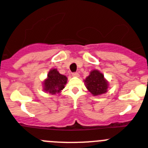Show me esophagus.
<instances>
[{
    "label": "esophagus",
    "mask_w": 148,
    "mask_h": 148,
    "mask_svg": "<svg viewBox=\"0 0 148 148\" xmlns=\"http://www.w3.org/2000/svg\"><path fill=\"white\" fill-rule=\"evenodd\" d=\"M73 77H78L79 76V74L78 72H74L72 74Z\"/></svg>",
    "instance_id": "34e87169"
}]
</instances>
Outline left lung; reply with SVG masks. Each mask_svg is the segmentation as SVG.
<instances>
[{
    "label": "left lung",
    "instance_id": "1",
    "mask_svg": "<svg viewBox=\"0 0 148 148\" xmlns=\"http://www.w3.org/2000/svg\"><path fill=\"white\" fill-rule=\"evenodd\" d=\"M86 88L94 96L100 95L107 91L108 84L104 75L97 70H94L85 79Z\"/></svg>",
    "mask_w": 148,
    "mask_h": 148
}]
</instances>
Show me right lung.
<instances>
[{"label": "right lung", "instance_id": "add662e5", "mask_svg": "<svg viewBox=\"0 0 148 148\" xmlns=\"http://www.w3.org/2000/svg\"><path fill=\"white\" fill-rule=\"evenodd\" d=\"M67 82V77L60 74L57 69H51L48 74V78L44 81V90L47 93L55 94L65 88Z\"/></svg>", "mask_w": 148, "mask_h": 148}]
</instances>
